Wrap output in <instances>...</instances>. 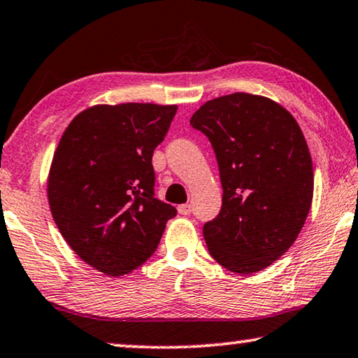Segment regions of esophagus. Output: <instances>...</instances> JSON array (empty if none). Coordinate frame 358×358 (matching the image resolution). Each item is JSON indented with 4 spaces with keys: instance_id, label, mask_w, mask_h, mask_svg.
<instances>
[{
    "instance_id": "1",
    "label": "esophagus",
    "mask_w": 358,
    "mask_h": 358,
    "mask_svg": "<svg viewBox=\"0 0 358 358\" xmlns=\"http://www.w3.org/2000/svg\"><path fill=\"white\" fill-rule=\"evenodd\" d=\"M192 212L191 203H183V206H178V213L180 215H189Z\"/></svg>"
}]
</instances>
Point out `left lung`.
<instances>
[{"label": "left lung", "instance_id": "1", "mask_svg": "<svg viewBox=\"0 0 358 358\" xmlns=\"http://www.w3.org/2000/svg\"><path fill=\"white\" fill-rule=\"evenodd\" d=\"M189 124L218 161L223 206L203 224L213 259L237 274L263 271L296 241L314 196L306 138L277 101L236 92L208 100Z\"/></svg>", "mask_w": 358, "mask_h": 358}]
</instances>
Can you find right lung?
Segmentation results:
<instances>
[{"instance_id": "obj_1", "label": "right lung", "mask_w": 358, "mask_h": 358, "mask_svg": "<svg viewBox=\"0 0 358 358\" xmlns=\"http://www.w3.org/2000/svg\"><path fill=\"white\" fill-rule=\"evenodd\" d=\"M177 105H95L68 124L48 178L52 218L84 263L119 277L157 248L177 208L155 197L152 152Z\"/></svg>"}]
</instances>
